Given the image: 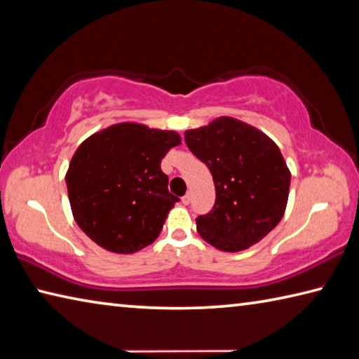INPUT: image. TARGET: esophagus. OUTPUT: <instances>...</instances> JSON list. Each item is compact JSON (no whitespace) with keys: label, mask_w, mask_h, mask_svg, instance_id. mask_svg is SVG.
Masks as SVG:
<instances>
[{"label":"esophagus","mask_w":359,"mask_h":359,"mask_svg":"<svg viewBox=\"0 0 359 359\" xmlns=\"http://www.w3.org/2000/svg\"><path fill=\"white\" fill-rule=\"evenodd\" d=\"M181 201H182V205H189V203H191V194H186L184 197L181 198Z\"/></svg>","instance_id":"obj_1"}]
</instances>
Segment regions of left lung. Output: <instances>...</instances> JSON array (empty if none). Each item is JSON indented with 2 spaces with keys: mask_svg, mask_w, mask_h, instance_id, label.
<instances>
[{
  "mask_svg": "<svg viewBox=\"0 0 359 359\" xmlns=\"http://www.w3.org/2000/svg\"><path fill=\"white\" fill-rule=\"evenodd\" d=\"M186 145L208 165L215 203L197 217V231L222 252H242L278 225L286 211L290 172L275 142L255 126L219 117L187 130Z\"/></svg>",
  "mask_w": 359,
  "mask_h": 359,
  "instance_id": "obj_1",
  "label": "left lung"
}]
</instances>
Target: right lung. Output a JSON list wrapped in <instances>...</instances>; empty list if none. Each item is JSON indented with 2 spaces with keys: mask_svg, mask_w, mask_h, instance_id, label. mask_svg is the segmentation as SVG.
Instances as JSON below:
<instances>
[{
  "mask_svg": "<svg viewBox=\"0 0 359 359\" xmlns=\"http://www.w3.org/2000/svg\"><path fill=\"white\" fill-rule=\"evenodd\" d=\"M181 144L175 131L117 123L78 147L65 175L73 217L107 252L130 255L150 245L180 198L168 192L161 161Z\"/></svg>",
  "mask_w": 359,
  "mask_h": 359,
  "instance_id": "right-lung-1",
  "label": "right lung"
}]
</instances>
